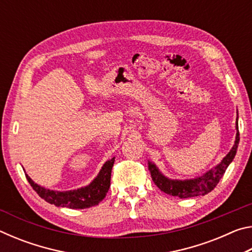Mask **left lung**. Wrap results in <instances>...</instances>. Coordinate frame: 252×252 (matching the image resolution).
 <instances>
[{"instance_id":"1","label":"left lung","mask_w":252,"mask_h":252,"mask_svg":"<svg viewBox=\"0 0 252 252\" xmlns=\"http://www.w3.org/2000/svg\"><path fill=\"white\" fill-rule=\"evenodd\" d=\"M237 135L236 141L231 150L225 156L222 161L211 170H209L203 176L198 177L195 179H190V180H171L162 174L159 169L156 167L155 163L149 162V170H150L151 178L155 185L159 188L161 191H163L167 194L173 195V197H179L181 199L185 198H192L198 197V195H204L215 189L216 186L218 185L220 179L227 170L228 165L231 163L234 156L237 153L239 140V130H238V118H237Z\"/></svg>"}]
</instances>
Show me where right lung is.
I'll use <instances>...</instances> for the list:
<instances>
[{
  "instance_id": "obj_1",
  "label": "right lung",
  "mask_w": 252,
  "mask_h": 252,
  "mask_svg": "<svg viewBox=\"0 0 252 252\" xmlns=\"http://www.w3.org/2000/svg\"><path fill=\"white\" fill-rule=\"evenodd\" d=\"M113 163L114 158L106 161L96 178L89 186L81 188V189L78 190L63 191V192L45 189V188L34 182L27 173H25V177H27L29 183L33 188V190L42 199H44L46 202L54 204L57 207H66L70 209H85L96 206V204H99V202H101L104 199L110 188L111 170H112Z\"/></svg>"
}]
</instances>
